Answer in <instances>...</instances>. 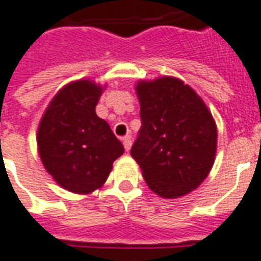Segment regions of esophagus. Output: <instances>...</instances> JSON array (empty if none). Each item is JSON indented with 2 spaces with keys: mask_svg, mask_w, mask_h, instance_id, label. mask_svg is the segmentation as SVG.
<instances>
[{
  "mask_svg": "<svg viewBox=\"0 0 261 261\" xmlns=\"http://www.w3.org/2000/svg\"><path fill=\"white\" fill-rule=\"evenodd\" d=\"M131 145H133V142H131V137L130 135H127V137H124V138H123V146H124L126 151L130 150Z\"/></svg>",
  "mask_w": 261,
  "mask_h": 261,
  "instance_id": "1",
  "label": "esophagus"
}]
</instances>
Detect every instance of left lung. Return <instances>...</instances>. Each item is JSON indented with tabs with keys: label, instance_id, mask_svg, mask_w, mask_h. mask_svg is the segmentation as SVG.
Wrapping results in <instances>:
<instances>
[{
	"label": "left lung",
	"instance_id": "8db88e82",
	"mask_svg": "<svg viewBox=\"0 0 261 261\" xmlns=\"http://www.w3.org/2000/svg\"><path fill=\"white\" fill-rule=\"evenodd\" d=\"M142 127L131 147L147 187L165 199L196 190L217 153V124L202 97L184 81L164 75L135 85Z\"/></svg>",
	"mask_w": 261,
	"mask_h": 261
}]
</instances>
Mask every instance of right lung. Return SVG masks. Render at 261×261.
Here are the masks:
<instances>
[{"label":"right lung","instance_id":"obj_1","mask_svg":"<svg viewBox=\"0 0 261 261\" xmlns=\"http://www.w3.org/2000/svg\"><path fill=\"white\" fill-rule=\"evenodd\" d=\"M102 87L77 80L58 90L38 127V153L47 173L69 192L92 194L104 186L124 147L96 115Z\"/></svg>","mask_w":261,"mask_h":261}]
</instances>
